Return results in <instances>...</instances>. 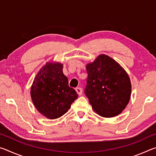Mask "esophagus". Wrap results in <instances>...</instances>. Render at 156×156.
<instances>
[{
  "mask_svg": "<svg viewBox=\"0 0 156 156\" xmlns=\"http://www.w3.org/2000/svg\"><path fill=\"white\" fill-rule=\"evenodd\" d=\"M76 91L77 92V94L79 95V96H81L82 93H83V89L80 87H77L76 88Z\"/></svg>",
  "mask_w": 156,
  "mask_h": 156,
  "instance_id": "esophagus-1",
  "label": "esophagus"
}]
</instances>
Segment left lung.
I'll list each match as a JSON object with an SVG mask.
<instances>
[{
  "instance_id": "obj_1",
  "label": "left lung",
  "mask_w": 156,
  "mask_h": 156,
  "mask_svg": "<svg viewBox=\"0 0 156 156\" xmlns=\"http://www.w3.org/2000/svg\"><path fill=\"white\" fill-rule=\"evenodd\" d=\"M84 89L93 109L105 118L119 115L130 100L131 84L125 70L106 55H100L87 65Z\"/></svg>"
}]
</instances>
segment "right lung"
<instances>
[{"mask_svg": "<svg viewBox=\"0 0 156 156\" xmlns=\"http://www.w3.org/2000/svg\"><path fill=\"white\" fill-rule=\"evenodd\" d=\"M60 63H47L34 78L31 97L34 106L49 119H56L68 112L78 94L69 86Z\"/></svg>", "mask_w": 156, "mask_h": 156, "instance_id": "obj_1", "label": "right lung"}]
</instances>
